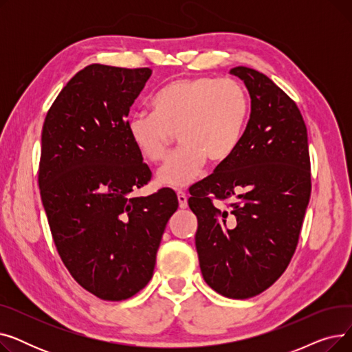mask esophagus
Instances as JSON below:
<instances>
[{
    "label": "esophagus",
    "mask_w": 352,
    "mask_h": 352,
    "mask_svg": "<svg viewBox=\"0 0 352 352\" xmlns=\"http://www.w3.org/2000/svg\"><path fill=\"white\" fill-rule=\"evenodd\" d=\"M177 198H178V204H179V208H187L188 207V198L187 195L184 194L182 191H178L177 192Z\"/></svg>",
    "instance_id": "34e87169"
}]
</instances>
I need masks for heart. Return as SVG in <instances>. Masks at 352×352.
<instances>
[{"instance_id":"heart-1","label":"heart","mask_w":352,"mask_h":352,"mask_svg":"<svg viewBox=\"0 0 352 352\" xmlns=\"http://www.w3.org/2000/svg\"><path fill=\"white\" fill-rule=\"evenodd\" d=\"M247 116V92L236 80L179 78L154 97L153 111L128 118L126 133L150 162L166 157L177 134L182 146L158 171L157 181L162 187L182 188L198 177L207 158L223 162L232 155Z\"/></svg>"}]
</instances>
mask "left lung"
Listing matches in <instances>:
<instances>
[{"label":"left lung","mask_w":352,"mask_h":352,"mask_svg":"<svg viewBox=\"0 0 352 352\" xmlns=\"http://www.w3.org/2000/svg\"><path fill=\"white\" fill-rule=\"evenodd\" d=\"M251 98L236 150L190 188L197 215L195 247L206 283L245 300L280 278L298 244L311 195L307 126L300 109L267 76L235 67ZM236 202L221 212L210 197Z\"/></svg>","instance_id":"1"}]
</instances>
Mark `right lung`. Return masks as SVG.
Segmentation results:
<instances>
[{
    "mask_svg": "<svg viewBox=\"0 0 352 352\" xmlns=\"http://www.w3.org/2000/svg\"><path fill=\"white\" fill-rule=\"evenodd\" d=\"M150 68L91 64L55 98L44 121L38 186L54 244L82 288L107 301L133 297L153 278L170 188L134 191L151 179L126 133Z\"/></svg>",
    "mask_w": 352,
    "mask_h": 352,
    "instance_id": "right-lung-1",
    "label": "right lung"
}]
</instances>
